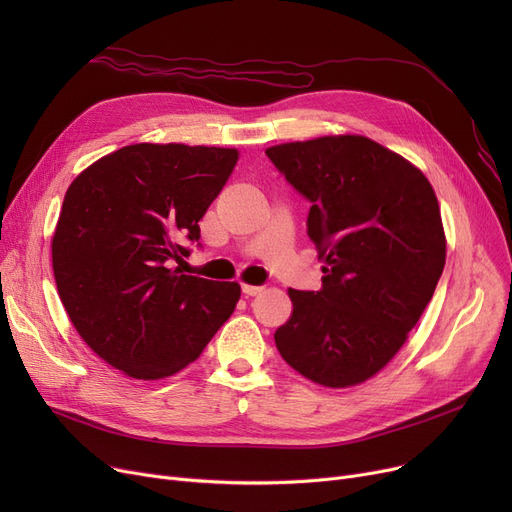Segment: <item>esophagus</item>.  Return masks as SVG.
<instances>
[{"instance_id": "obj_1", "label": "esophagus", "mask_w": 512, "mask_h": 512, "mask_svg": "<svg viewBox=\"0 0 512 512\" xmlns=\"http://www.w3.org/2000/svg\"><path fill=\"white\" fill-rule=\"evenodd\" d=\"M242 292L247 294V297H255V294L263 292V286H253V284H242Z\"/></svg>"}]
</instances>
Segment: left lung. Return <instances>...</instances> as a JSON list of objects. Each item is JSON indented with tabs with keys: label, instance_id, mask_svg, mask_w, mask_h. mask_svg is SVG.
<instances>
[{
	"label": "left lung",
	"instance_id": "left-lung-1",
	"mask_svg": "<svg viewBox=\"0 0 512 512\" xmlns=\"http://www.w3.org/2000/svg\"><path fill=\"white\" fill-rule=\"evenodd\" d=\"M309 203L321 290L290 288L274 334L282 359L315 384L355 386L405 344L444 270L446 238L429 180L371 139L321 137L265 151Z\"/></svg>",
	"mask_w": 512,
	"mask_h": 512
}]
</instances>
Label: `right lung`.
<instances>
[{
    "label": "right lung",
    "mask_w": 512,
    "mask_h": 512,
    "mask_svg": "<svg viewBox=\"0 0 512 512\" xmlns=\"http://www.w3.org/2000/svg\"><path fill=\"white\" fill-rule=\"evenodd\" d=\"M238 161L236 149L151 145L101 157L66 191L51 242L53 276L72 326L137 380L199 359L232 315L240 286L172 267L201 238L199 220Z\"/></svg>",
    "instance_id": "obj_1"
}]
</instances>
